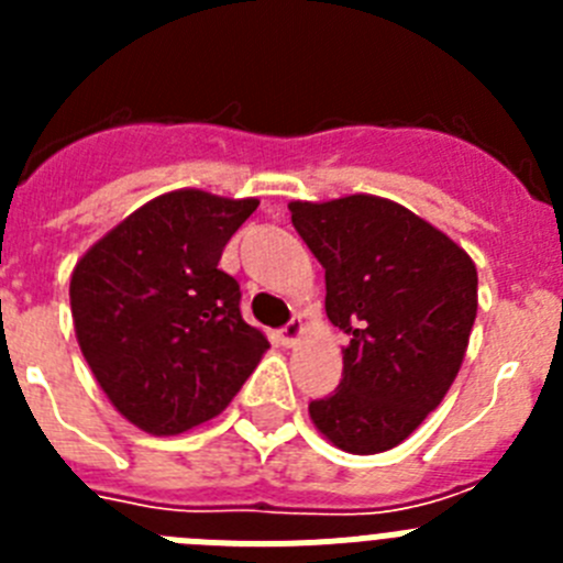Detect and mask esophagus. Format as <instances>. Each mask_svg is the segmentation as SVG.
I'll return each instance as SVG.
<instances>
[{"label": "esophagus", "instance_id": "esophagus-1", "mask_svg": "<svg viewBox=\"0 0 563 563\" xmlns=\"http://www.w3.org/2000/svg\"><path fill=\"white\" fill-rule=\"evenodd\" d=\"M301 335H305V324H301V318H292L290 324L278 332V338H282V343H285V346H296V343L301 341Z\"/></svg>", "mask_w": 563, "mask_h": 563}]
</instances>
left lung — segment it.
Segmentation results:
<instances>
[{"label":"left lung","instance_id":"obj_1","mask_svg":"<svg viewBox=\"0 0 563 563\" xmlns=\"http://www.w3.org/2000/svg\"><path fill=\"white\" fill-rule=\"evenodd\" d=\"M327 278L343 377L310 420L350 454L400 445L449 395L476 318V265L454 239L375 194L290 202Z\"/></svg>","mask_w":563,"mask_h":563}]
</instances>
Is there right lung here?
<instances>
[{
  "label": "right lung",
  "mask_w": 563,
  "mask_h": 563,
  "mask_svg": "<svg viewBox=\"0 0 563 563\" xmlns=\"http://www.w3.org/2000/svg\"><path fill=\"white\" fill-rule=\"evenodd\" d=\"M258 200L180 188L148 200L78 258L69 307L98 386L132 426L168 437L220 415L267 352L220 271Z\"/></svg>",
  "instance_id": "right-lung-1"
}]
</instances>
